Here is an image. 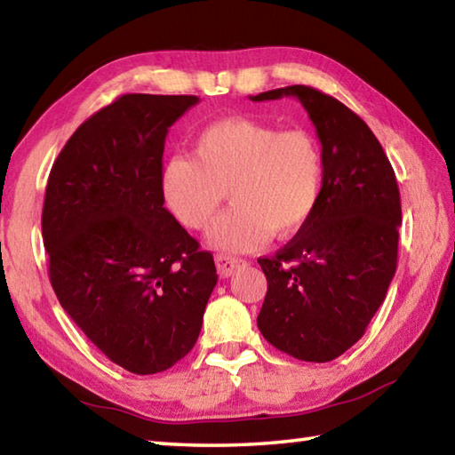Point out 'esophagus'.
Returning a JSON list of instances; mask_svg holds the SVG:
<instances>
[{"label": "esophagus", "instance_id": "34e87169", "mask_svg": "<svg viewBox=\"0 0 455 455\" xmlns=\"http://www.w3.org/2000/svg\"><path fill=\"white\" fill-rule=\"evenodd\" d=\"M214 263H217V268H219V275L222 276V279H227V276H230L235 273L236 267H241L244 260L238 259V257H230V255H222V252H219L217 257H214Z\"/></svg>", "mask_w": 455, "mask_h": 455}]
</instances>
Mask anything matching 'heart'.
Returning a JSON list of instances; mask_svg holds the SVG:
<instances>
[{"instance_id": "1", "label": "heart", "mask_w": 455, "mask_h": 455, "mask_svg": "<svg viewBox=\"0 0 455 455\" xmlns=\"http://www.w3.org/2000/svg\"><path fill=\"white\" fill-rule=\"evenodd\" d=\"M323 184L317 136L244 116L200 130L195 158L172 156L160 176L166 209L190 230L209 228L230 192L236 206L211 233V243L225 251H251L273 233L297 235L317 211Z\"/></svg>"}]
</instances>
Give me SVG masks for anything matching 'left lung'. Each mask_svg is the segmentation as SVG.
I'll list each match as a JSON object with an SVG mask.
<instances>
[{"mask_svg": "<svg viewBox=\"0 0 455 455\" xmlns=\"http://www.w3.org/2000/svg\"><path fill=\"white\" fill-rule=\"evenodd\" d=\"M299 98L325 154L321 203L303 230L260 257L267 295L260 333L287 355L325 363L363 337L397 268L402 200L379 140L355 112L311 86L252 102Z\"/></svg>", "mask_w": 455, "mask_h": 455, "instance_id": "left-lung-1", "label": "left lung"}]
</instances>
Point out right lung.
Here are the masks:
<instances>
[{
  "label": "right lung",
  "mask_w": 455,
  "mask_h": 455,
  "mask_svg": "<svg viewBox=\"0 0 455 455\" xmlns=\"http://www.w3.org/2000/svg\"><path fill=\"white\" fill-rule=\"evenodd\" d=\"M196 96L124 94L52 166L42 236L64 311L114 363L166 371L195 347L217 267L164 209V140Z\"/></svg>",
  "instance_id": "right-lung-1"
}]
</instances>
